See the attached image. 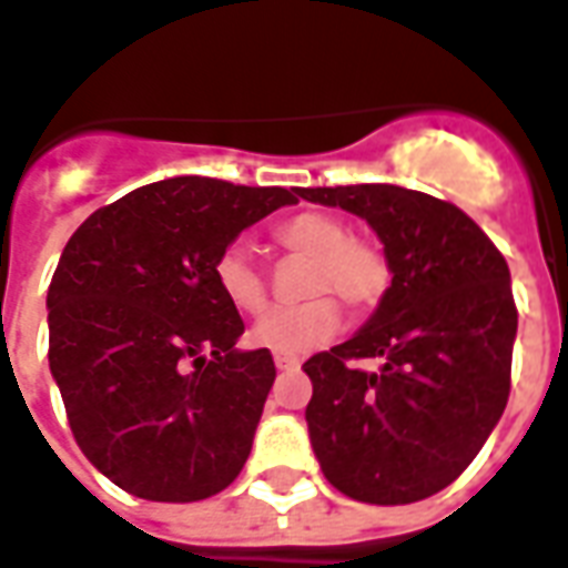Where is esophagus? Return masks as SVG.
I'll return each instance as SVG.
<instances>
[{
	"label": "esophagus",
	"mask_w": 568,
	"mask_h": 568,
	"mask_svg": "<svg viewBox=\"0 0 568 568\" xmlns=\"http://www.w3.org/2000/svg\"><path fill=\"white\" fill-rule=\"evenodd\" d=\"M300 357H290V354H275V366H278L281 372H293L300 369Z\"/></svg>",
	"instance_id": "34e87169"
}]
</instances>
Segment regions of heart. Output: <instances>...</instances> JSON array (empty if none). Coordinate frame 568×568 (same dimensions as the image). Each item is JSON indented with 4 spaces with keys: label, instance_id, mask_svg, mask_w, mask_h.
Wrapping results in <instances>:
<instances>
[{
    "label": "heart",
    "instance_id": "heart-1",
    "mask_svg": "<svg viewBox=\"0 0 568 568\" xmlns=\"http://www.w3.org/2000/svg\"><path fill=\"white\" fill-rule=\"evenodd\" d=\"M275 242L290 254L312 260L305 290L314 300L290 308H275L263 314L251 329V342L275 354L300 357L321 347L338 333L342 314L329 296L333 293L354 312H366L384 296L390 268L378 247L363 239H354L347 223L326 211H302L275 230ZM214 281L223 300L242 314H260L268 302V287L263 268L244 244H230L217 263Z\"/></svg>",
    "mask_w": 568,
    "mask_h": 568
}]
</instances>
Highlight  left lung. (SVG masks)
<instances>
[{"label":"left lung","mask_w":568,"mask_h":568,"mask_svg":"<svg viewBox=\"0 0 568 568\" xmlns=\"http://www.w3.org/2000/svg\"><path fill=\"white\" fill-rule=\"evenodd\" d=\"M300 196L363 217L393 272L366 326L302 366L314 387V457L357 503L426 499L457 481L508 403V263L469 214L417 190L351 184ZM354 358H381L382 369L363 373Z\"/></svg>","instance_id":"1"}]
</instances>
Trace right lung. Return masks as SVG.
I'll list each match as a JSON object with an SVG mask.
<instances>
[{
  "label": "right lung",
  "instance_id": "add662e5",
  "mask_svg": "<svg viewBox=\"0 0 568 568\" xmlns=\"http://www.w3.org/2000/svg\"><path fill=\"white\" fill-rule=\"evenodd\" d=\"M300 187L169 178L87 217L48 287L51 375L78 448L120 490L199 503L235 481L275 381L239 351L217 256Z\"/></svg>",
  "mask_w": 568,
  "mask_h": 568
}]
</instances>
